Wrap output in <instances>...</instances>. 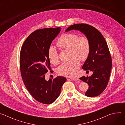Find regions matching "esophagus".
I'll return each instance as SVG.
<instances>
[{
	"label": "esophagus",
	"instance_id": "obj_1",
	"mask_svg": "<svg viewBox=\"0 0 125 125\" xmlns=\"http://www.w3.org/2000/svg\"><path fill=\"white\" fill-rule=\"evenodd\" d=\"M71 80H72V81H79V79H78V78H71V79H70Z\"/></svg>",
	"mask_w": 125,
	"mask_h": 125
}]
</instances>
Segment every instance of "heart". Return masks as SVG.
<instances>
[{"label":"heart","mask_w":125,"mask_h":125,"mask_svg":"<svg viewBox=\"0 0 125 125\" xmlns=\"http://www.w3.org/2000/svg\"><path fill=\"white\" fill-rule=\"evenodd\" d=\"M56 45L60 49L69 50L70 58L72 59L67 62L61 64L57 68V73L67 77L74 76L80 66L79 60L84 61L90 54V40L85 35L79 37L76 33L67 32L61 35L56 42ZM48 56L51 64L56 65L59 63L58 54L54 49H49Z\"/></svg>","instance_id":"b5f03b06"}]
</instances>
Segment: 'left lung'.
I'll return each instance as SVG.
<instances>
[{"mask_svg":"<svg viewBox=\"0 0 125 125\" xmlns=\"http://www.w3.org/2000/svg\"><path fill=\"white\" fill-rule=\"evenodd\" d=\"M79 30L88 38L91 44L90 54L82 68L90 70L93 75L82 77L80 79L88 83L89 87L85 93L88 97L100 95L107 86L112 68V58L105 39L101 33L92 26L86 24H76L69 27L66 31Z\"/></svg>","mask_w":125,"mask_h":125,"instance_id":"obj_1","label":"left lung"}]
</instances>
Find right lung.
<instances>
[{"instance_id":"1","label":"right lung","mask_w":125,"mask_h":125,"mask_svg":"<svg viewBox=\"0 0 125 125\" xmlns=\"http://www.w3.org/2000/svg\"><path fill=\"white\" fill-rule=\"evenodd\" d=\"M61 29L58 27L35 30L26 39L20 51V69L23 83L31 95L43 104L54 102L67 80L64 77L48 81L45 79V74L51 71L48 52Z\"/></svg>"}]
</instances>
